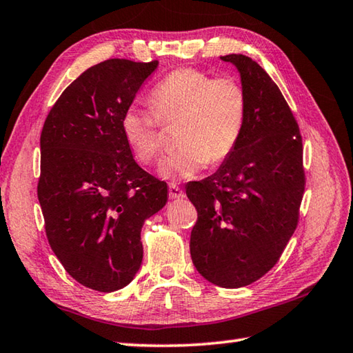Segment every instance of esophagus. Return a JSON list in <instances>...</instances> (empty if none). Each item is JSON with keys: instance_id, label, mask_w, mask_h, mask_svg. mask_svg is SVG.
Returning <instances> with one entry per match:
<instances>
[{"instance_id": "34e87169", "label": "esophagus", "mask_w": 353, "mask_h": 353, "mask_svg": "<svg viewBox=\"0 0 353 353\" xmlns=\"http://www.w3.org/2000/svg\"><path fill=\"white\" fill-rule=\"evenodd\" d=\"M168 196H170V199H171V200L183 199V197H185V192H183L181 188H179L177 185L171 183V185H170V188H168Z\"/></svg>"}]
</instances>
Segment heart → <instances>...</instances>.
Here are the masks:
<instances>
[{
    "label": "heart",
    "instance_id": "b5f03b06",
    "mask_svg": "<svg viewBox=\"0 0 353 353\" xmlns=\"http://www.w3.org/2000/svg\"><path fill=\"white\" fill-rule=\"evenodd\" d=\"M152 110L129 108L121 117V133L141 163H153L163 150L162 127H174L177 152L161 162L159 174L170 181L192 179L219 167L234 154L247 118L244 88L232 77L181 68L168 74L152 95Z\"/></svg>",
    "mask_w": 353,
    "mask_h": 353
}]
</instances>
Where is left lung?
I'll list each match as a JSON object with an SVG mask.
<instances>
[{"instance_id": "obj_1", "label": "left lung", "mask_w": 353, "mask_h": 353, "mask_svg": "<svg viewBox=\"0 0 353 353\" xmlns=\"http://www.w3.org/2000/svg\"><path fill=\"white\" fill-rule=\"evenodd\" d=\"M221 61L241 74L247 118L234 154L212 176L186 185L197 209L190 250L205 279L239 288L279 261L297 228L306 179L302 134L281 89L250 57Z\"/></svg>"}]
</instances>
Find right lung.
<instances>
[{
	"label": "right lung",
	"instance_id": "add662e5",
	"mask_svg": "<svg viewBox=\"0 0 353 353\" xmlns=\"http://www.w3.org/2000/svg\"><path fill=\"white\" fill-rule=\"evenodd\" d=\"M159 62L109 59L59 97L41 133L37 199L63 268L86 288L112 292L142 262V224L167 203V183L134 162L121 117Z\"/></svg>",
	"mask_w": 353,
	"mask_h": 353
}]
</instances>
